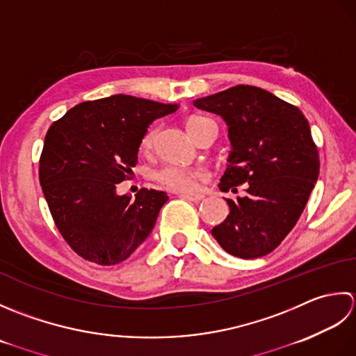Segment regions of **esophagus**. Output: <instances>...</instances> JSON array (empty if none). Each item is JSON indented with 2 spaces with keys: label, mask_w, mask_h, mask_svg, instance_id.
<instances>
[{
  "label": "esophagus",
  "mask_w": 356,
  "mask_h": 356,
  "mask_svg": "<svg viewBox=\"0 0 356 356\" xmlns=\"http://www.w3.org/2000/svg\"><path fill=\"white\" fill-rule=\"evenodd\" d=\"M179 197H183L184 200L193 201V202H200L201 200H204V195H201V193H181Z\"/></svg>",
  "instance_id": "obj_1"
}]
</instances>
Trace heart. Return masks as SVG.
I'll list each match as a JSON object with an SVG mask.
<instances>
[{
	"mask_svg": "<svg viewBox=\"0 0 356 356\" xmlns=\"http://www.w3.org/2000/svg\"><path fill=\"white\" fill-rule=\"evenodd\" d=\"M202 120H206V118H202V117L188 118V121H187L188 132H191V130ZM155 138H156V130L150 129L143 138L141 149L144 152H149L152 147H154ZM202 177H204V172L200 169H192V168H186V165H177V164H165L161 169H158L155 172V179L158 181V183L173 192L195 191V188L198 187V183H200V179H202Z\"/></svg>",
	"mask_w": 356,
	"mask_h": 356,
	"instance_id": "heart-1",
	"label": "heart"
}]
</instances>
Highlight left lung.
<instances>
[{
    "label": "left lung",
    "instance_id": "8db88e82",
    "mask_svg": "<svg viewBox=\"0 0 356 356\" xmlns=\"http://www.w3.org/2000/svg\"><path fill=\"white\" fill-rule=\"evenodd\" d=\"M220 115L232 150L221 177L222 192L245 184V197L226 200L230 213L212 229L227 253L264 257L293 229L320 175V155L298 107L255 86L239 84L193 101Z\"/></svg>",
    "mask_w": 356,
    "mask_h": 356
}]
</instances>
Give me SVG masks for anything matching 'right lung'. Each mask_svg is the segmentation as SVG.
<instances>
[{"label": "right lung", "mask_w": 356, "mask_h": 356, "mask_svg": "<svg viewBox=\"0 0 356 356\" xmlns=\"http://www.w3.org/2000/svg\"><path fill=\"white\" fill-rule=\"evenodd\" d=\"M178 104L112 95L72 107L49 127L40 184L58 230L79 257L99 266L127 259L154 229L169 200L141 188L118 195L138 161L147 127Z\"/></svg>", "instance_id": "1"}]
</instances>
